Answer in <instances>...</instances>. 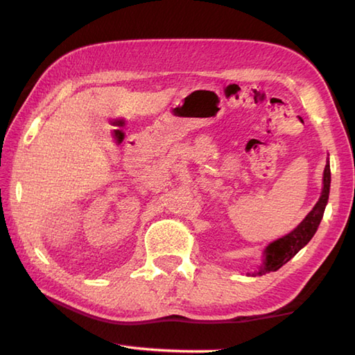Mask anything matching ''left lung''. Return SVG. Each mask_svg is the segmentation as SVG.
<instances>
[{
	"mask_svg": "<svg viewBox=\"0 0 355 355\" xmlns=\"http://www.w3.org/2000/svg\"><path fill=\"white\" fill-rule=\"evenodd\" d=\"M329 187H331V168L329 162L324 166L323 172V189L322 196L318 198L315 206L312 207V211L304 217V220L298 225L293 232H289L284 237L275 240L270 243V245L265 249V260H263V265L255 270L254 275H263L268 272H274V270L280 269L283 265L293 259V257L304 248L309 243V240L314 237L317 232V227L320 225L323 218V212L326 203H328L329 198Z\"/></svg>",
	"mask_w": 355,
	"mask_h": 355,
	"instance_id": "obj_1",
	"label": "left lung"
}]
</instances>
